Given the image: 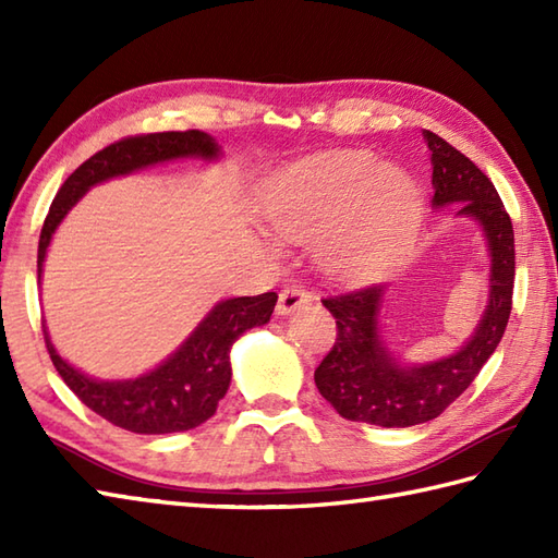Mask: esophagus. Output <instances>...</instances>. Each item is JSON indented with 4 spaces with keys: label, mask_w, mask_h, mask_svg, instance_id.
<instances>
[{
    "label": "esophagus",
    "mask_w": 558,
    "mask_h": 558,
    "mask_svg": "<svg viewBox=\"0 0 558 558\" xmlns=\"http://www.w3.org/2000/svg\"><path fill=\"white\" fill-rule=\"evenodd\" d=\"M312 302V294L306 292V290H302V288H286V290H280V294H278V304H276V312L280 314V316H288V314H292L294 310H300V306H304V304H310Z\"/></svg>",
    "instance_id": "1"
}]
</instances>
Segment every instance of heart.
Masks as SVG:
<instances>
[{"label": "heart", "instance_id": "heart-1", "mask_svg": "<svg viewBox=\"0 0 558 558\" xmlns=\"http://www.w3.org/2000/svg\"><path fill=\"white\" fill-rule=\"evenodd\" d=\"M266 218L288 240L324 228L322 264L340 278H360L402 254L420 232L424 194L414 177L369 150H338L302 160L268 186Z\"/></svg>", "mask_w": 558, "mask_h": 558}]
</instances>
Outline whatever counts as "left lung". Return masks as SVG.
<instances>
[{"label": "left lung", "mask_w": 558, "mask_h": 558, "mask_svg": "<svg viewBox=\"0 0 558 558\" xmlns=\"http://www.w3.org/2000/svg\"><path fill=\"white\" fill-rule=\"evenodd\" d=\"M432 150L434 206L460 204L458 216L475 218L489 242V304L456 354L422 366H400L378 336L386 286H366L322 300L333 314L338 338L316 366L314 381L340 417L376 426H412L438 417L465 390L504 338L513 306V222L492 180L475 162L424 132Z\"/></svg>", "instance_id": "1"}]
</instances>
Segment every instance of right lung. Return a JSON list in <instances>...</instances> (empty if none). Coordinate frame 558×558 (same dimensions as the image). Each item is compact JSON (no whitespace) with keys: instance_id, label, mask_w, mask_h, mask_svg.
<instances>
[{"instance_id":"right-lung-1","label":"right lung","mask_w":558,"mask_h":558,"mask_svg":"<svg viewBox=\"0 0 558 558\" xmlns=\"http://www.w3.org/2000/svg\"><path fill=\"white\" fill-rule=\"evenodd\" d=\"M218 153L220 148L216 141L198 129H192V132L126 136L90 156L59 186L50 213L43 222L38 242V282L43 276L45 252L50 246L57 225L93 184L117 174H129L153 162L186 156L210 160ZM276 302V292H264L256 298H234L216 304L172 357L165 360L158 369L134 378V381L88 378L59 357L50 338H47L45 326L43 333L54 369L83 405L126 432L172 434L194 429L216 414L218 402L228 393L230 386L232 342L244 330L268 324Z\"/></svg>"}]
</instances>
